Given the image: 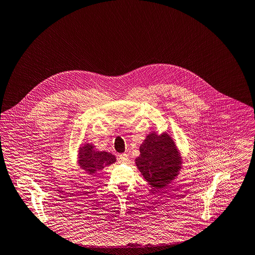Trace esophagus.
Listing matches in <instances>:
<instances>
[{
  "instance_id": "1",
  "label": "esophagus",
  "mask_w": 255,
  "mask_h": 255,
  "mask_svg": "<svg viewBox=\"0 0 255 255\" xmlns=\"http://www.w3.org/2000/svg\"><path fill=\"white\" fill-rule=\"evenodd\" d=\"M128 160H129V158H128V155H127V154H121V155H119V161H120V162L126 163V162H128Z\"/></svg>"
}]
</instances>
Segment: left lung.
Wrapping results in <instances>:
<instances>
[{
  "label": "left lung",
  "instance_id": "8db88e82",
  "mask_svg": "<svg viewBox=\"0 0 255 255\" xmlns=\"http://www.w3.org/2000/svg\"><path fill=\"white\" fill-rule=\"evenodd\" d=\"M138 170L149 185L164 189L180 174L182 157L176 143L168 133L152 132L140 146V156L135 160Z\"/></svg>",
  "mask_w": 255,
  "mask_h": 255
}]
</instances>
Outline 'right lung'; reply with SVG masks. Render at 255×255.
<instances>
[{"mask_svg": "<svg viewBox=\"0 0 255 255\" xmlns=\"http://www.w3.org/2000/svg\"><path fill=\"white\" fill-rule=\"evenodd\" d=\"M77 156L78 166L88 175H94L116 162L114 155L105 151H97L92 144L80 146Z\"/></svg>", "mask_w": 255, "mask_h": 255, "instance_id": "1", "label": "right lung"}]
</instances>
